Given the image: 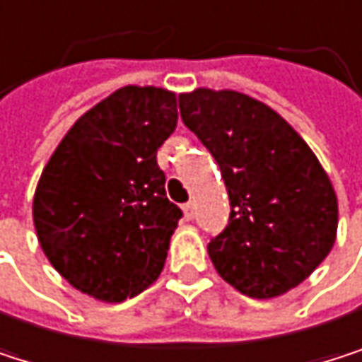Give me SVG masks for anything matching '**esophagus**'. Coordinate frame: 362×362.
<instances>
[{"label": "esophagus", "mask_w": 362, "mask_h": 362, "mask_svg": "<svg viewBox=\"0 0 362 362\" xmlns=\"http://www.w3.org/2000/svg\"><path fill=\"white\" fill-rule=\"evenodd\" d=\"M185 216H187V221H193L195 218V204L193 202L185 204Z\"/></svg>", "instance_id": "esophagus-1"}]
</instances>
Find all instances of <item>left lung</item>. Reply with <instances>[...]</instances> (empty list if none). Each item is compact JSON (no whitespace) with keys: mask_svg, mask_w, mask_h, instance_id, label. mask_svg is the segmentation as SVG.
Returning <instances> with one entry per match:
<instances>
[{"mask_svg":"<svg viewBox=\"0 0 362 362\" xmlns=\"http://www.w3.org/2000/svg\"><path fill=\"white\" fill-rule=\"evenodd\" d=\"M177 103L229 193V225L208 244L218 276L255 299L284 295L335 244L337 197L327 171L278 112L244 93L197 88Z\"/></svg>","mask_w":362,"mask_h":362,"instance_id":"left-lung-1","label":"left lung"}]
</instances>
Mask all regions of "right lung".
<instances>
[{
    "instance_id": "1",
    "label": "right lung",
    "mask_w": 362,
    "mask_h": 362,
    "mask_svg": "<svg viewBox=\"0 0 362 362\" xmlns=\"http://www.w3.org/2000/svg\"><path fill=\"white\" fill-rule=\"evenodd\" d=\"M177 122L175 95L124 86L57 146L33 197V225L52 267L80 293L120 303L163 272L182 210L165 195L156 150Z\"/></svg>"
}]
</instances>
